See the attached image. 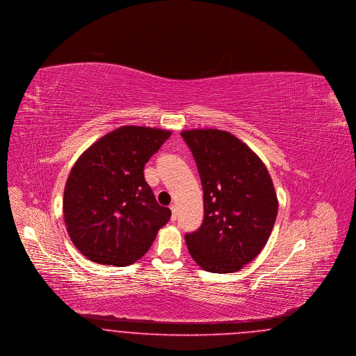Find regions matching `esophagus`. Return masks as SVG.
<instances>
[{
	"label": "esophagus",
	"instance_id": "34e87169",
	"mask_svg": "<svg viewBox=\"0 0 356 356\" xmlns=\"http://www.w3.org/2000/svg\"><path fill=\"white\" fill-rule=\"evenodd\" d=\"M170 211H172L170 220H172V222H175V220L177 219V211H176V207H175V206H170Z\"/></svg>",
	"mask_w": 356,
	"mask_h": 356
}]
</instances>
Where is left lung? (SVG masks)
<instances>
[{
  "label": "left lung",
  "mask_w": 356,
  "mask_h": 356,
  "mask_svg": "<svg viewBox=\"0 0 356 356\" xmlns=\"http://www.w3.org/2000/svg\"><path fill=\"white\" fill-rule=\"evenodd\" d=\"M203 187L204 219L186 234L193 261L211 273H234L266 245L278 200L262 160L239 138L218 129L184 130Z\"/></svg>",
  "instance_id": "left-lung-1"
}]
</instances>
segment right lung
I'll return each mask as SVG.
<instances>
[{
	"mask_svg": "<svg viewBox=\"0 0 356 356\" xmlns=\"http://www.w3.org/2000/svg\"><path fill=\"white\" fill-rule=\"evenodd\" d=\"M170 134L122 126L74 164L64 188V222L72 243L90 261L127 266L149 250L167 225L170 209L157 203L144 167Z\"/></svg>",
	"mask_w": 356,
	"mask_h": 356,
	"instance_id": "right-lung-1",
	"label": "right lung"
}]
</instances>
